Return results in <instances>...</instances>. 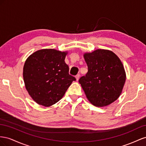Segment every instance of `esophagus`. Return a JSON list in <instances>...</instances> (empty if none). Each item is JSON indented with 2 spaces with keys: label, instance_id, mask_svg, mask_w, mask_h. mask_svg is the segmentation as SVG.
I'll return each mask as SVG.
<instances>
[{
  "label": "esophagus",
  "instance_id": "34e87169",
  "mask_svg": "<svg viewBox=\"0 0 146 146\" xmlns=\"http://www.w3.org/2000/svg\"><path fill=\"white\" fill-rule=\"evenodd\" d=\"M80 74H78L77 75H76V80L77 81H78L79 80V79H80Z\"/></svg>",
  "mask_w": 146,
  "mask_h": 146
}]
</instances>
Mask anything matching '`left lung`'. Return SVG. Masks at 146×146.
Returning <instances> with one entry per match:
<instances>
[{
  "mask_svg": "<svg viewBox=\"0 0 146 146\" xmlns=\"http://www.w3.org/2000/svg\"><path fill=\"white\" fill-rule=\"evenodd\" d=\"M88 67L79 80L89 101L96 106L110 105L122 93L126 75L119 58L109 50L97 49L84 55Z\"/></svg>",
  "mask_w": 146,
  "mask_h": 146,
  "instance_id": "8db88e82",
  "label": "left lung"
}]
</instances>
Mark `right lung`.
<instances>
[{"label": "right lung", "mask_w": 146, "mask_h": 146, "mask_svg": "<svg viewBox=\"0 0 146 146\" xmlns=\"http://www.w3.org/2000/svg\"><path fill=\"white\" fill-rule=\"evenodd\" d=\"M66 52L54 49L33 53L25 62L23 78L29 94L39 105L49 106L64 96L76 78L69 74Z\"/></svg>", "instance_id": "1"}]
</instances>
